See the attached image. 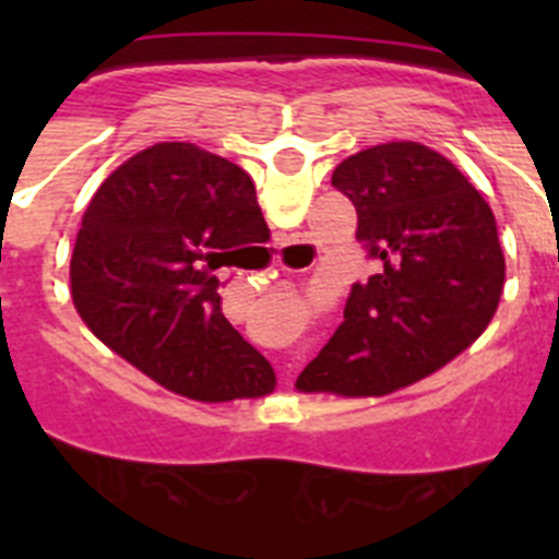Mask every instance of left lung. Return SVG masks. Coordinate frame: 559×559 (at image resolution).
<instances>
[{"instance_id":"8db88e82","label":"left lung","mask_w":559,"mask_h":559,"mask_svg":"<svg viewBox=\"0 0 559 559\" xmlns=\"http://www.w3.org/2000/svg\"><path fill=\"white\" fill-rule=\"evenodd\" d=\"M333 187L355 204L374 274L353 285L344 322L296 386L389 394L445 367L490 324L503 290L496 218L456 165L419 142L355 153Z\"/></svg>"}]
</instances>
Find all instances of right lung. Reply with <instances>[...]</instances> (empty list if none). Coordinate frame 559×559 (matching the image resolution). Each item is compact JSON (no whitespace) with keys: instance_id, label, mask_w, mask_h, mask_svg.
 Returning a JSON list of instances; mask_svg holds the SVG:
<instances>
[{"instance_id":"obj_1","label":"right lung","mask_w":559,"mask_h":559,"mask_svg":"<svg viewBox=\"0 0 559 559\" xmlns=\"http://www.w3.org/2000/svg\"><path fill=\"white\" fill-rule=\"evenodd\" d=\"M263 221L243 167L159 142L88 204L69 263L72 302L106 347L170 392L206 403L269 394L274 369L226 322L215 276Z\"/></svg>"}]
</instances>
